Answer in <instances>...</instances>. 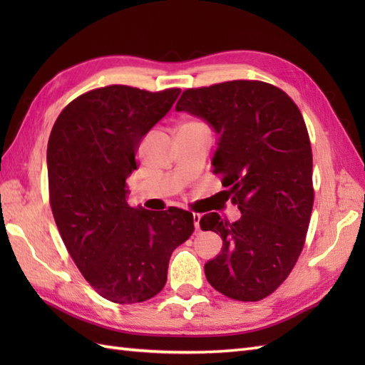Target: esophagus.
<instances>
[{
  "mask_svg": "<svg viewBox=\"0 0 365 365\" xmlns=\"http://www.w3.org/2000/svg\"><path fill=\"white\" fill-rule=\"evenodd\" d=\"M192 221H195V227L199 230V222H200V215L199 213H192Z\"/></svg>",
  "mask_w": 365,
  "mask_h": 365,
  "instance_id": "1",
  "label": "esophagus"
}]
</instances>
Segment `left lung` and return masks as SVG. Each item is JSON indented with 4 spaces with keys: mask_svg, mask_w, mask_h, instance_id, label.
<instances>
[{
    "mask_svg": "<svg viewBox=\"0 0 365 365\" xmlns=\"http://www.w3.org/2000/svg\"><path fill=\"white\" fill-rule=\"evenodd\" d=\"M175 110L220 135L213 174L242 212L235 222L218 213L200 218V229L222 238L221 254L204 267L207 281L230 299L267 298L292 273L314 207L311 139L299 108L273 84L234 80L183 91Z\"/></svg>",
    "mask_w": 365,
    "mask_h": 365,
    "instance_id": "8db88e82",
    "label": "left lung"
}]
</instances>
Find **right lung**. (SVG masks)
<instances>
[{"instance_id":"1","label":"right lung","mask_w":365,"mask_h":365,"mask_svg":"<svg viewBox=\"0 0 365 365\" xmlns=\"http://www.w3.org/2000/svg\"><path fill=\"white\" fill-rule=\"evenodd\" d=\"M180 89L125 84L92 89L68 103L51 128L46 165L51 212L80 273L100 297L135 304L158 294L170 254L195 232L192 213L133 208L127 178L139 143Z\"/></svg>"}]
</instances>
